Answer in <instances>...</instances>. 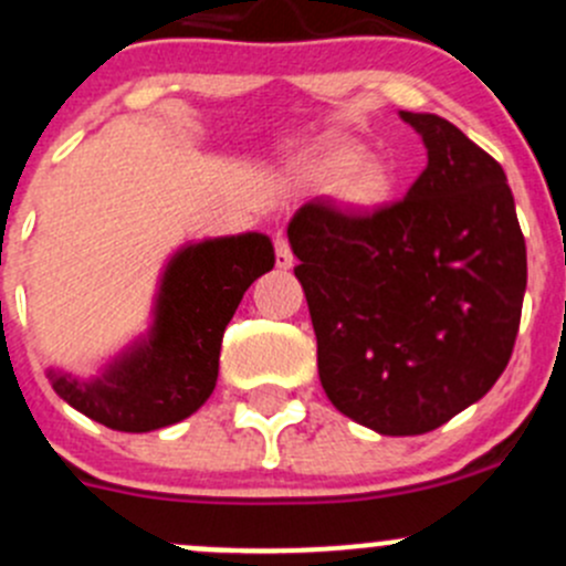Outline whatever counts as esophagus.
Masks as SVG:
<instances>
[{"label": "esophagus", "mask_w": 566, "mask_h": 566, "mask_svg": "<svg viewBox=\"0 0 566 566\" xmlns=\"http://www.w3.org/2000/svg\"><path fill=\"white\" fill-rule=\"evenodd\" d=\"M275 264L277 270H291V266H294V253H291L289 239L283 237L275 239Z\"/></svg>", "instance_id": "34e87169"}]
</instances>
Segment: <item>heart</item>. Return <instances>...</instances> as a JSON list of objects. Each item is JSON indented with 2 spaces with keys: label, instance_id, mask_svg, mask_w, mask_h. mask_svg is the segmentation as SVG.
Here are the masks:
<instances>
[{
  "label": "heart",
  "instance_id": "heart-1",
  "mask_svg": "<svg viewBox=\"0 0 566 566\" xmlns=\"http://www.w3.org/2000/svg\"><path fill=\"white\" fill-rule=\"evenodd\" d=\"M300 172L313 184H327L335 203L352 217H377L399 192V172L390 161L368 156L366 145L349 137H329L300 159Z\"/></svg>",
  "mask_w": 566,
  "mask_h": 566
}]
</instances>
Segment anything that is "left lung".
<instances>
[{"instance_id":"8db88e82","label":"left lung","mask_w":566,"mask_h":566,"mask_svg":"<svg viewBox=\"0 0 566 566\" xmlns=\"http://www.w3.org/2000/svg\"><path fill=\"white\" fill-rule=\"evenodd\" d=\"M399 117L427 148L401 203L360 220L311 200L289 222L324 394L390 438L443 427L495 385L525 294L503 167L446 117Z\"/></svg>"}]
</instances>
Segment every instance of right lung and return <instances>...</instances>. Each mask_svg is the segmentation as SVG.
Masks as SVG:
<instances>
[{"mask_svg":"<svg viewBox=\"0 0 566 566\" xmlns=\"http://www.w3.org/2000/svg\"><path fill=\"white\" fill-rule=\"evenodd\" d=\"M275 266L266 233L184 242L156 281L148 329L106 357L93 377L46 368L54 394L115 432L172 427L206 405L220 346L244 291Z\"/></svg>","mask_w":566,"mask_h":566,"instance_id":"obj_1","label":"right lung"}]
</instances>
